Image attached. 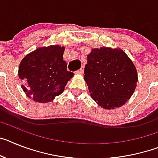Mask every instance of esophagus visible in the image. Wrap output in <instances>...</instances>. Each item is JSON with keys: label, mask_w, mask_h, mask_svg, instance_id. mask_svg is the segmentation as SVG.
I'll list each match as a JSON object with an SVG mask.
<instances>
[{"label": "esophagus", "mask_w": 158, "mask_h": 158, "mask_svg": "<svg viewBox=\"0 0 158 158\" xmlns=\"http://www.w3.org/2000/svg\"><path fill=\"white\" fill-rule=\"evenodd\" d=\"M83 69H84V67H81V68L79 69V70L77 71V72L79 73V74H83Z\"/></svg>", "instance_id": "34e87169"}]
</instances>
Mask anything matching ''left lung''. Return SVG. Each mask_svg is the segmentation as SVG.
<instances>
[{
  "instance_id": "1",
  "label": "left lung",
  "mask_w": 158,
  "mask_h": 158,
  "mask_svg": "<svg viewBox=\"0 0 158 158\" xmlns=\"http://www.w3.org/2000/svg\"><path fill=\"white\" fill-rule=\"evenodd\" d=\"M84 75L91 98L106 109L125 104L137 83L136 67L126 54L108 47L91 50Z\"/></svg>"
}]
</instances>
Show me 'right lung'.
<instances>
[{"label":"right lung","instance_id":"right-lung-1","mask_svg":"<svg viewBox=\"0 0 158 158\" xmlns=\"http://www.w3.org/2000/svg\"><path fill=\"white\" fill-rule=\"evenodd\" d=\"M64 47H41L27 54L20 63L18 75L27 96L38 103L52 101L60 95L73 76L63 60Z\"/></svg>","mask_w":158,"mask_h":158}]
</instances>
